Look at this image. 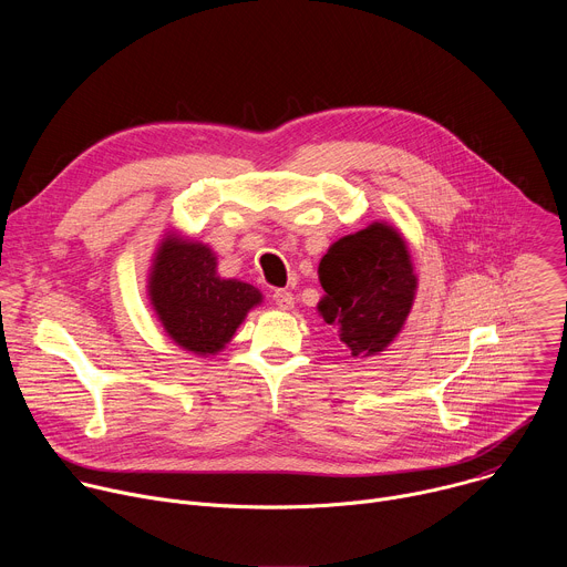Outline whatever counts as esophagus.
Segmentation results:
<instances>
[{
	"label": "esophagus",
	"instance_id": "1",
	"mask_svg": "<svg viewBox=\"0 0 567 567\" xmlns=\"http://www.w3.org/2000/svg\"><path fill=\"white\" fill-rule=\"evenodd\" d=\"M271 300L280 307V309H291L293 307V293L287 289H276L271 293Z\"/></svg>",
	"mask_w": 567,
	"mask_h": 567
}]
</instances>
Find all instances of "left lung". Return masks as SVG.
I'll return each mask as SVG.
<instances>
[{"label": "left lung", "instance_id": "8db88e82", "mask_svg": "<svg viewBox=\"0 0 567 567\" xmlns=\"http://www.w3.org/2000/svg\"><path fill=\"white\" fill-rule=\"evenodd\" d=\"M318 278L326 289L318 311L339 330L352 357H370L390 346L417 289L406 241L379 221L334 241L320 260Z\"/></svg>", "mask_w": 567, "mask_h": 567}]
</instances>
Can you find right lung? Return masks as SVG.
Instances as JSON below:
<instances>
[{"label": "right lung", "instance_id": "obj_1", "mask_svg": "<svg viewBox=\"0 0 567 567\" xmlns=\"http://www.w3.org/2000/svg\"><path fill=\"white\" fill-rule=\"evenodd\" d=\"M150 300L177 346L215 354L262 293L254 285L219 278L215 254L206 245L168 235L154 256Z\"/></svg>", "mask_w": 567, "mask_h": 567}]
</instances>
